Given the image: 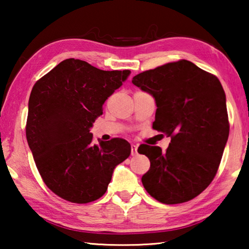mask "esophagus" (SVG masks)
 <instances>
[{
    "label": "esophagus",
    "instance_id": "1",
    "mask_svg": "<svg viewBox=\"0 0 249 249\" xmlns=\"http://www.w3.org/2000/svg\"><path fill=\"white\" fill-rule=\"evenodd\" d=\"M130 149H132V151H130V153H132L133 156L137 154V145L132 144V145H130Z\"/></svg>",
    "mask_w": 249,
    "mask_h": 249
}]
</instances>
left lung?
Wrapping results in <instances>:
<instances>
[{"mask_svg":"<svg viewBox=\"0 0 249 249\" xmlns=\"http://www.w3.org/2000/svg\"><path fill=\"white\" fill-rule=\"evenodd\" d=\"M132 82L154 96L153 128L171 137L166 153L158 146L138 147L150 160L142 185L161 203L192 200L212 182L229 138L220 80L191 61L179 60L144 71Z\"/></svg>","mask_w":249,"mask_h":249,"instance_id":"left-lung-1","label":"left lung"}]
</instances>
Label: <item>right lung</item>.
Masks as SVG:
<instances>
[{"label": "right lung", "mask_w": 249, "mask_h": 249, "mask_svg": "<svg viewBox=\"0 0 249 249\" xmlns=\"http://www.w3.org/2000/svg\"><path fill=\"white\" fill-rule=\"evenodd\" d=\"M129 74V70L104 71L70 58L33 87L26 138L37 169L54 195L73 203L98 200L115 167L128 158L127 141L92 144L90 128Z\"/></svg>", "instance_id": "right-lung-1"}]
</instances>
